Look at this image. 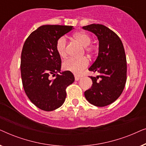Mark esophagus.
<instances>
[{
  "instance_id": "1",
  "label": "esophagus",
  "mask_w": 146,
  "mask_h": 146,
  "mask_svg": "<svg viewBox=\"0 0 146 146\" xmlns=\"http://www.w3.org/2000/svg\"><path fill=\"white\" fill-rule=\"evenodd\" d=\"M74 78H75V80H76V81L79 80L81 79V76H76V75H75Z\"/></svg>"
}]
</instances>
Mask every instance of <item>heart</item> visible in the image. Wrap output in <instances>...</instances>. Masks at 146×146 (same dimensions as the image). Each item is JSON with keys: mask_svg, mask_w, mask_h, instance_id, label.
Listing matches in <instances>:
<instances>
[{"mask_svg": "<svg viewBox=\"0 0 146 146\" xmlns=\"http://www.w3.org/2000/svg\"><path fill=\"white\" fill-rule=\"evenodd\" d=\"M76 40L83 46L88 47L91 43V38L84 32H78L74 35ZM56 49L60 56L62 58L66 56V39L64 36L60 37L56 43ZM87 52H90L89 48H86ZM89 64V60L87 58L82 57L80 58H69L63 62L62 67L65 70L71 72L75 74L78 75L82 72Z\"/></svg>", "mask_w": 146, "mask_h": 146, "instance_id": "b5f03b06", "label": "heart"}]
</instances>
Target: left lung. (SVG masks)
<instances>
[{
    "mask_svg": "<svg viewBox=\"0 0 146 146\" xmlns=\"http://www.w3.org/2000/svg\"><path fill=\"white\" fill-rule=\"evenodd\" d=\"M82 29L93 33L99 41L98 56L88 70L100 75L90 76L92 85L84 96L92 104L104 107L116 100L125 87L127 64L124 48L118 36L105 26L92 24Z\"/></svg>",
    "mask_w": 146,
    "mask_h": 146,
    "instance_id": "1",
    "label": "left lung"
}]
</instances>
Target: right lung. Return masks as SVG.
Wrapping results in <instances>:
<instances>
[{
    "label": "right lung",
    "instance_id": "add662e5",
    "mask_svg": "<svg viewBox=\"0 0 146 146\" xmlns=\"http://www.w3.org/2000/svg\"><path fill=\"white\" fill-rule=\"evenodd\" d=\"M74 29L72 26L43 25L26 40L21 53V71L24 90L38 108L52 111L64 102L66 88L74 81L71 72H61V58L56 43ZM55 77L51 79V76Z\"/></svg>",
    "mask_w": 146,
    "mask_h": 146
}]
</instances>
